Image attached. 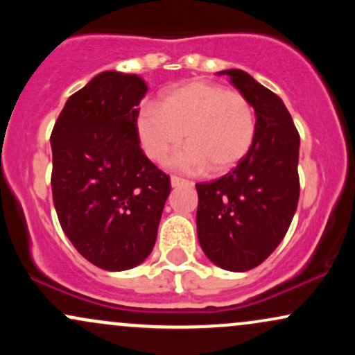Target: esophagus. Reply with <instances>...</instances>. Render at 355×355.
<instances>
[{"instance_id":"esophagus-1","label":"esophagus","mask_w":355,"mask_h":355,"mask_svg":"<svg viewBox=\"0 0 355 355\" xmlns=\"http://www.w3.org/2000/svg\"><path fill=\"white\" fill-rule=\"evenodd\" d=\"M170 182H172L173 189H177V187H182V185H191V182L185 180V178H180V177H172L170 178Z\"/></svg>"}]
</instances>
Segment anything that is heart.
Returning a JSON list of instances; mask_svg holds the SVG:
<instances>
[{"instance_id":"1","label":"heart","mask_w":355,"mask_h":355,"mask_svg":"<svg viewBox=\"0 0 355 355\" xmlns=\"http://www.w3.org/2000/svg\"><path fill=\"white\" fill-rule=\"evenodd\" d=\"M137 135L150 160L162 162L182 144L189 145L170 160L182 172L223 173L248 153L257 133L255 110L242 93L217 83L191 80L162 95L158 105L138 112Z\"/></svg>"}]
</instances>
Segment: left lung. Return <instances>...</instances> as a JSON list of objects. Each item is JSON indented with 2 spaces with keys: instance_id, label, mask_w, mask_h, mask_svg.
<instances>
[{
  "instance_id": "8db88e82",
  "label": "left lung",
  "mask_w": 355,
  "mask_h": 355,
  "mask_svg": "<svg viewBox=\"0 0 355 355\" xmlns=\"http://www.w3.org/2000/svg\"><path fill=\"white\" fill-rule=\"evenodd\" d=\"M250 101L255 140L222 178L197 183V234L215 266L247 272L279 247L299 203L300 137L284 101L242 70H223Z\"/></svg>"
}]
</instances>
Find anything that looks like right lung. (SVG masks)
Wrapping results in <instances>:
<instances>
[{
	"label": "right lung",
	"mask_w": 355,
	"mask_h": 355,
	"mask_svg": "<svg viewBox=\"0 0 355 355\" xmlns=\"http://www.w3.org/2000/svg\"><path fill=\"white\" fill-rule=\"evenodd\" d=\"M146 89L138 75L100 73L68 98L50 138L61 229L88 262L110 272L150 255L172 189L137 135Z\"/></svg>",
	"instance_id": "add662e5"
}]
</instances>
